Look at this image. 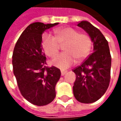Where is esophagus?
Wrapping results in <instances>:
<instances>
[{
    "instance_id": "esophagus-1",
    "label": "esophagus",
    "mask_w": 121,
    "mask_h": 121,
    "mask_svg": "<svg viewBox=\"0 0 121 121\" xmlns=\"http://www.w3.org/2000/svg\"><path fill=\"white\" fill-rule=\"evenodd\" d=\"M67 71H63V70H61V75H62V76H63L64 74H65L67 73Z\"/></svg>"
}]
</instances>
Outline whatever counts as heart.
Returning a JSON list of instances; mask_svg holds the SVG:
<instances>
[{"label": "heart", "mask_w": 121, "mask_h": 121, "mask_svg": "<svg viewBox=\"0 0 121 121\" xmlns=\"http://www.w3.org/2000/svg\"><path fill=\"white\" fill-rule=\"evenodd\" d=\"M55 37L45 34L42 38V47L48 57L53 58L58 54L61 45L65 52L54 58L51 63L61 69L73 65L76 60H83L89 55L92 47V41L89 35L79 33L72 27L57 28L54 30Z\"/></svg>", "instance_id": "b5f03b06"}]
</instances>
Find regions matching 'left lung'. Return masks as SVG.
<instances>
[{"instance_id":"1","label":"left lung","mask_w":121,"mask_h":121,"mask_svg":"<svg viewBox=\"0 0 121 121\" xmlns=\"http://www.w3.org/2000/svg\"><path fill=\"white\" fill-rule=\"evenodd\" d=\"M78 26L90 36L94 52L73 70L76 74L73 94L80 102L90 104L100 99L108 88L112 57L108 42L98 28L87 21H81Z\"/></svg>"}]
</instances>
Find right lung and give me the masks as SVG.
Segmentation results:
<instances>
[{
  "label": "right lung",
  "mask_w": 121,
  "mask_h": 121,
  "mask_svg": "<svg viewBox=\"0 0 121 121\" xmlns=\"http://www.w3.org/2000/svg\"><path fill=\"white\" fill-rule=\"evenodd\" d=\"M57 25L32 23L21 35L13 49V69L20 92L26 100L39 106L53 101L61 76L59 69L47 66L41 45L44 31Z\"/></svg>",
  "instance_id": "right-lung-1"
}]
</instances>
